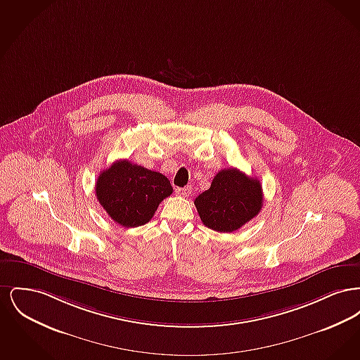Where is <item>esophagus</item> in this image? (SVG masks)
I'll use <instances>...</instances> for the list:
<instances>
[{
  "mask_svg": "<svg viewBox=\"0 0 360 360\" xmlns=\"http://www.w3.org/2000/svg\"><path fill=\"white\" fill-rule=\"evenodd\" d=\"M175 193H176L178 195H181V197H188V195L191 194V188H190V186H186V188H176Z\"/></svg>",
  "mask_w": 360,
  "mask_h": 360,
  "instance_id": "34e87169",
  "label": "esophagus"
}]
</instances>
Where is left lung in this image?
I'll list each match as a JSON object with an SVG mask.
<instances>
[{"label": "left lung", "mask_w": 360, "mask_h": 360, "mask_svg": "<svg viewBox=\"0 0 360 360\" xmlns=\"http://www.w3.org/2000/svg\"><path fill=\"white\" fill-rule=\"evenodd\" d=\"M194 205L205 226L229 233L252 220L263 205L260 181L238 169L217 172L210 188L201 193Z\"/></svg>", "instance_id": "left-lung-1"}]
</instances>
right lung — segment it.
<instances>
[{
    "mask_svg": "<svg viewBox=\"0 0 360 360\" xmlns=\"http://www.w3.org/2000/svg\"><path fill=\"white\" fill-rule=\"evenodd\" d=\"M172 193L170 181L129 160H117L96 184L97 200L115 223L135 228L148 223L159 204Z\"/></svg>",
    "mask_w": 360,
    "mask_h": 360,
    "instance_id": "right-lung-1",
    "label": "right lung"
}]
</instances>
